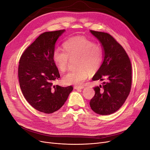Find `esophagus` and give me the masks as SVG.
I'll return each instance as SVG.
<instances>
[{
  "mask_svg": "<svg viewBox=\"0 0 150 150\" xmlns=\"http://www.w3.org/2000/svg\"><path fill=\"white\" fill-rule=\"evenodd\" d=\"M74 88L75 89H83L84 88V86H74Z\"/></svg>",
  "mask_w": 150,
  "mask_h": 150,
  "instance_id": "obj_1",
  "label": "esophagus"
}]
</instances>
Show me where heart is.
<instances>
[{
	"mask_svg": "<svg viewBox=\"0 0 150 150\" xmlns=\"http://www.w3.org/2000/svg\"><path fill=\"white\" fill-rule=\"evenodd\" d=\"M64 48L65 51L57 49L52 55L53 61L60 71L64 72L67 69L69 58H78V69L63 77V81L66 84L81 86L88 78L89 72L95 73L102 65L103 47L84 36H76L67 40L64 43Z\"/></svg>",
	"mask_w": 150,
	"mask_h": 150,
	"instance_id": "1",
	"label": "heart"
}]
</instances>
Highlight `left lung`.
Masks as SVG:
<instances>
[{"instance_id": "obj_1", "label": "left lung", "mask_w": 150, "mask_h": 150, "mask_svg": "<svg viewBox=\"0 0 150 150\" xmlns=\"http://www.w3.org/2000/svg\"><path fill=\"white\" fill-rule=\"evenodd\" d=\"M101 44L104 59L93 81H104L94 88L95 94L90 106L97 114L108 115L117 111L128 98L131 87V64L125 50L106 33L90 30Z\"/></svg>"}]
</instances>
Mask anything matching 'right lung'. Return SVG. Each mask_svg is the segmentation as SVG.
<instances>
[{
	"label": "right lung",
	"mask_w": 150,
	"mask_h": 150,
	"mask_svg": "<svg viewBox=\"0 0 150 150\" xmlns=\"http://www.w3.org/2000/svg\"><path fill=\"white\" fill-rule=\"evenodd\" d=\"M65 30L46 32L22 54L18 68L21 91L30 105L38 111L50 114L64 105L73 88L54 86L60 78L52 58L57 39Z\"/></svg>",
	"instance_id": "1"
}]
</instances>
